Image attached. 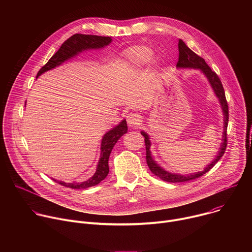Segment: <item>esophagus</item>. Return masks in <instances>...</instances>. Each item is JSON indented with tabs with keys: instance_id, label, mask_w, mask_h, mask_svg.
Returning a JSON list of instances; mask_svg holds the SVG:
<instances>
[{
	"instance_id": "34e87169",
	"label": "esophagus",
	"mask_w": 252,
	"mask_h": 252,
	"mask_svg": "<svg viewBox=\"0 0 252 252\" xmlns=\"http://www.w3.org/2000/svg\"><path fill=\"white\" fill-rule=\"evenodd\" d=\"M126 122H127V125L131 127H136L141 120H140V117L137 115V114H129L127 117H126Z\"/></svg>"
}]
</instances>
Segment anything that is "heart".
<instances>
[{
	"mask_svg": "<svg viewBox=\"0 0 252 252\" xmlns=\"http://www.w3.org/2000/svg\"><path fill=\"white\" fill-rule=\"evenodd\" d=\"M154 52L151 48L146 46H133L124 52V60L126 66L130 69H139L151 63L155 66H158V60L153 58Z\"/></svg>",
	"mask_w": 252,
	"mask_h": 252,
	"instance_id": "1",
	"label": "heart"
}]
</instances>
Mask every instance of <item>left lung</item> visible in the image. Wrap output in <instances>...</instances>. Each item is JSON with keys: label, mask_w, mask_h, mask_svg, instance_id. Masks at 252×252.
Masks as SVG:
<instances>
[{"label": "left lung", "mask_w": 252, "mask_h": 252, "mask_svg": "<svg viewBox=\"0 0 252 252\" xmlns=\"http://www.w3.org/2000/svg\"><path fill=\"white\" fill-rule=\"evenodd\" d=\"M178 62L176 63L177 68H196L199 69L201 73L206 77L209 85L211 86L215 95L219 98V101L220 103L221 110L223 113V133H222V141L221 145L220 147V151L218 155L215 156V158L208 164L202 171L194 172V173H189V174H178V173H173L166 171L164 168H162L153 158L152 152H151V138L150 135L146 131H140V133L145 136V143H146V150H147V162L148 165L151 169V171L159 177L160 179L167 183H184V182H189L192 181V179H195L204 173H206L208 170H210L214 164L217 163L221 157L223 156L225 150H226V145H227V134H226V129H227V125H228V105L227 101L225 98V93L224 89L222 87V84L219 78V76L214 73L213 70L208 66V64L205 63V61L197 56L194 52H192L183 40H179L178 42Z\"/></svg>", "instance_id": "obj_1"}]
</instances>
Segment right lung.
Returning a JSON list of instances; mask_svg holds the SVG:
<instances>
[{"label": "right lung", "mask_w": 252, "mask_h": 252, "mask_svg": "<svg viewBox=\"0 0 252 252\" xmlns=\"http://www.w3.org/2000/svg\"><path fill=\"white\" fill-rule=\"evenodd\" d=\"M112 43V38L110 37H101V35H94V34H82L76 33L68 38L59 49V51L49 60V62L39 70L37 78H39L42 74L46 73L47 70L53 69L59 65H61L65 61L78 56L80 53L88 50H97L102 49L105 46ZM127 131L126 121H122L118 126L107 131L101 139L100 143V157L96 165V170L92 177L83 183H63L54 179L58 184L74 189H88L91 187H94L98 185L101 181L109 174V158L114 149L117 141Z\"/></svg>", "instance_id": "obj_1"}]
</instances>
